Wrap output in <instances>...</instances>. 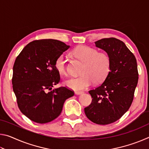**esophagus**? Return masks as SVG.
I'll return each mask as SVG.
<instances>
[{
	"mask_svg": "<svg viewBox=\"0 0 149 149\" xmlns=\"http://www.w3.org/2000/svg\"><path fill=\"white\" fill-rule=\"evenodd\" d=\"M82 93H84V92H83V91H75V94L77 95L82 94Z\"/></svg>",
	"mask_w": 149,
	"mask_h": 149,
	"instance_id": "obj_1",
	"label": "esophagus"
}]
</instances>
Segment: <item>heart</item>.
<instances>
[{"mask_svg":"<svg viewBox=\"0 0 149 149\" xmlns=\"http://www.w3.org/2000/svg\"><path fill=\"white\" fill-rule=\"evenodd\" d=\"M73 56L84 63L79 76L72 77L65 81V85L74 90L87 89L93 83L99 84L104 81L111 69V57L106 52H99L95 48L79 46L72 52ZM55 68L59 74H68L67 58L64 54H60L54 63Z\"/></svg>","mask_w":149,"mask_h":149,"instance_id":"heart-1","label":"heart"}]
</instances>
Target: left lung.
I'll use <instances>...</instances> for the list:
<instances>
[{"label": "left lung", "mask_w": 149, "mask_h": 149, "mask_svg": "<svg viewBox=\"0 0 149 149\" xmlns=\"http://www.w3.org/2000/svg\"><path fill=\"white\" fill-rule=\"evenodd\" d=\"M95 45L109 54L111 69L104 81L89 91L92 102L84 110L93 123L107 125L119 120L132 104L139 79L137 60L124 42L114 37Z\"/></svg>", "instance_id": "obj_1"}]
</instances>
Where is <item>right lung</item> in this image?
I'll return each instance as SVG.
<instances>
[{"label": "right lung", "instance_id": "obj_1", "mask_svg": "<svg viewBox=\"0 0 149 149\" xmlns=\"http://www.w3.org/2000/svg\"><path fill=\"white\" fill-rule=\"evenodd\" d=\"M70 48L55 39H40L29 42L17 56L12 83L19 109L33 122L46 123L61 114L65 100L74 91L61 86L55 68L56 58Z\"/></svg>", "mask_w": 149, "mask_h": 149}]
</instances>
